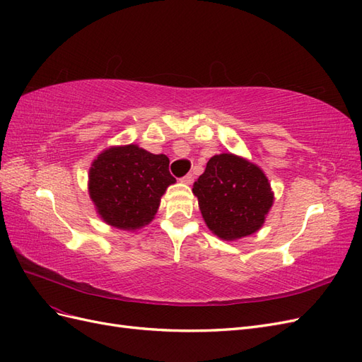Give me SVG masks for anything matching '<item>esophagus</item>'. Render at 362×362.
Wrapping results in <instances>:
<instances>
[{"label":"esophagus","instance_id":"esophagus-1","mask_svg":"<svg viewBox=\"0 0 362 362\" xmlns=\"http://www.w3.org/2000/svg\"><path fill=\"white\" fill-rule=\"evenodd\" d=\"M181 182H184V184H192V182H193V175H192V173H187V175H185V177L181 178Z\"/></svg>","mask_w":362,"mask_h":362}]
</instances>
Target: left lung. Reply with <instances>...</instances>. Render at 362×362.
I'll return each mask as SVG.
<instances>
[{"mask_svg": "<svg viewBox=\"0 0 362 362\" xmlns=\"http://www.w3.org/2000/svg\"><path fill=\"white\" fill-rule=\"evenodd\" d=\"M192 192L208 229L226 242L255 234L275 201L262 169L235 154L213 156Z\"/></svg>", "mask_w": 362, "mask_h": 362, "instance_id": "8db88e82", "label": "left lung"}]
</instances>
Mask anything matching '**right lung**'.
<instances>
[{
	"mask_svg": "<svg viewBox=\"0 0 362 362\" xmlns=\"http://www.w3.org/2000/svg\"><path fill=\"white\" fill-rule=\"evenodd\" d=\"M175 181L166 156L131 144L98 154L87 185L95 210L107 225L134 231L152 222L161 196Z\"/></svg>",
	"mask_w": 362,
	"mask_h": 362,
	"instance_id": "1",
	"label": "right lung"
}]
</instances>
